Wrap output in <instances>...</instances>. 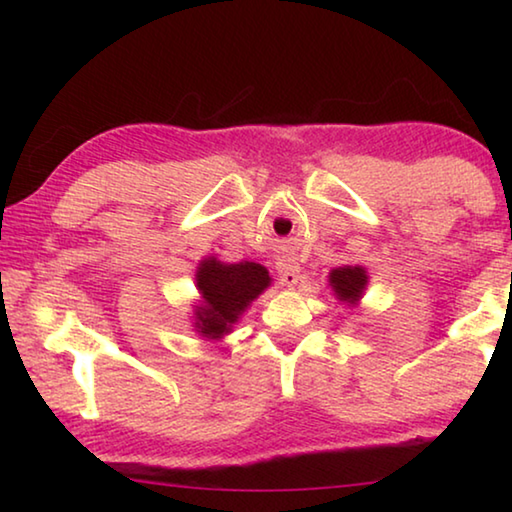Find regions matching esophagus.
Listing matches in <instances>:
<instances>
[{"label":"esophagus","instance_id":"34e87169","mask_svg":"<svg viewBox=\"0 0 512 512\" xmlns=\"http://www.w3.org/2000/svg\"><path fill=\"white\" fill-rule=\"evenodd\" d=\"M277 275L284 287H296L300 280V266L296 262H280L277 264Z\"/></svg>","mask_w":512,"mask_h":512}]
</instances>
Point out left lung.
Masks as SVG:
<instances>
[{"mask_svg":"<svg viewBox=\"0 0 512 512\" xmlns=\"http://www.w3.org/2000/svg\"><path fill=\"white\" fill-rule=\"evenodd\" d=\"M368 280H370L368 271L359 264L332 268V271H329V275H327L329 289H332L334 298L341 300L343 305H348V307L359 305L363 293H366Z\"/></svg>","mask_w":512,"mask_h":512,"instance_id":"obj_1","label":"left lung"}]
</instances>
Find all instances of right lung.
Wrapping results in <instances>:
<instances>
[{
    "label": "right lung",
    "mask_w": 512,
    "mask_h": 512,
    "mask_svg": "<svg viewBox=\"0 0 512 512\" xmlns=\"http://www.w3.org/2000/svg\"><path fill=\"white\" fill-rule=\"evenodd\" d=\"M266 266L255 262L228 264L216 257H205L196 268L198 300L194 305L192 327L203 341H221L232 332L244 311L271 287Z\"/></svg>",
    "instance_id": "1"
}]
</instances>
